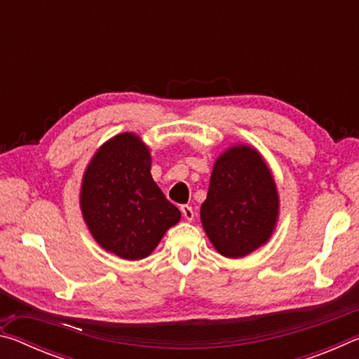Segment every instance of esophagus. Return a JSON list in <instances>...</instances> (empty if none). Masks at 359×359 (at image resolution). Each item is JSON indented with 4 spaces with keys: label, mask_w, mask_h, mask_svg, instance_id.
<instances>
[{
    "label": "esophagus",
    "mask_w": 359,
    "mask_h": 359,
    "mask_svg": "<svg viewBox=\"0 0 359 359\" xmlns=\"http://www.w3.org/2000/svg\"><path fill=\"white\" fill-rule=\"evenodd\" d=\"M180 212H182V215H184L185 220H188V222H191V220H193L194 212H193V209L190 208V205H188V204L180 205Z\"/></svg>",
    "instance_id": "obj_1"
}]
</instances>
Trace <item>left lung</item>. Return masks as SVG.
<instances>
[{"instance_id": "left-lung-1", "label": "left lung", "mask_w": 359, "mask_h": 359, "mask_svg": "<svg viewBox=\"0 0 359 359\" xmlns=\"http://www.w3.org/2000/svg\"><path fill=\"white\" fill-rule=\"evenodd\" d=\"M278 218V191L271 169L250 145H233L217 158L201 223L215 250L247 257L264 245Z\"/></svg>"}]
</instances>
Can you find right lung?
Returning a JSON list of instances; mask_svg holds the SVG:
<instances>
[{
  "instance_id": "right-lung-1",
  "label": "right lung",
  "mask_w": 359,
  "mask_h": 359,
  "mask_svg": "<svg viewBox=\"0 0 359 359\" xmlns=\"http://www.w3.org/2000/svg\"><path fill=\"white\" fill-rule=\"evenodd\" d=\"M150 150L135 133L109 139L85 169L81 210L93 239L117 257L142 259L180 220L150 174Z\"/></svg>"
}]
</instances>
